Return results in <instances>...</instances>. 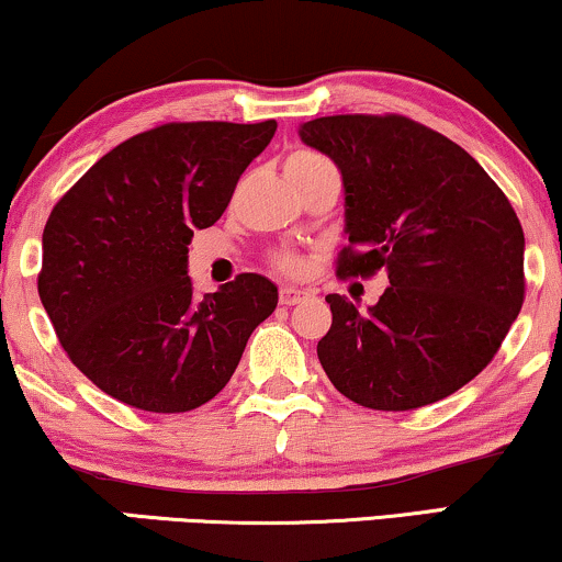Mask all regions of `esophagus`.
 Here are the masks:
<instances>
[{
	"instance_id": "1",
	"label": "esophagus",
	"mask_w": 562,
	"mask_h": 562,
	"mask_svg": "<svg viewBox=\"0 0 562 562\" xmlns=\"http://www.w3.org/2000/svg\"><path fill=\"white\" fill-rule=\"evenodd\" d=\"M313 290H303V288H292V284H282L280 288V303L282 305H297L300 300L311 297Z\"/></svg>"
}]
</instances>
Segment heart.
Wrapping results in <instances>:
<instances>
[{
	"label": "heart",
	"instance_id": "heart-1",
	"mask_svg": "<svg viewBox=\"0 0 562 562\" xmlns=\"http://www.w3.org/2000/svg\"><path fill=\"white\" fill-rule=\"evenodd\" d=\"M323 165H330L326 157L313 153V149H297L288 157V168H297V170H313V168H323ZM280 267L288 272H297L300 270V259L292 255L280 257Z\"/></svg>",
	"mask_w": 562,
	"mask_h": 562
}]
</instances>
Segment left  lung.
<instances>
[{
    "label": "left lung",
    "instance_id": "obj_1",
    "mask_svg": "<svg viewBox=\"0 0 562 562\" xmlns=\"http://www.w3.org/2000/svg\"><path fill=\"white\" fill-rule=\"evenodd\" d=\"M300 139L344 178L349 247L336 272L390 278L363 313L326 295L321 367L344 397L386 413L458 392L525 300V234L507 195L463 147L400 114L321 116Z\"/></svg>",
    "mask_w": 562,
    "mask_h": 562
}]
</instances>
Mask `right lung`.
<instances>
[{
  "label": "right lung",
  "mask_w": 562,
  "mask_h": 562,
  "mask_svg": "<svg viewBox=\"0 0 562 562\" xmlns=\"http://www.w3.org/2000/svg\"><path fill=\"white\" fill-rule=\"evenodd\" d=\"M278 122H172L106 153L55 203L37 292L68 359L109 397L188 413L224 390L278 288L247 272L195 297L188 244L221 218Z\"/></svg>",
  "instance_id": "right-lung-1"
}]
</instances>
